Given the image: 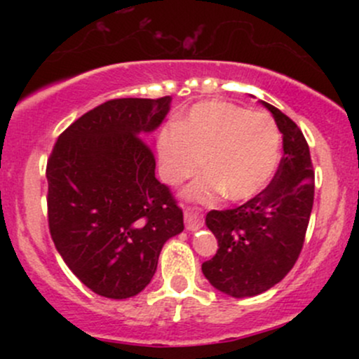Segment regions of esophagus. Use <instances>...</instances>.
Here are the masks:
<instances>
[{
  "label": "esophagus",
  "mask_w": 359,
  "mask_h": 359,
  "mask_svg": "<svg viewBox=\"0 0 359 359\" xmlns=\"http://www.w3.org/2000/svg\"><path fill=\"white\" fill-rule=\"evenodd\" d=\"M184 221H185V228H187L189 231H197V229L203 228V224H204L203 216H201L199 211H196V209H192V208L185 209Z\"/></svg>",
  "instance_id": "1"
}]
</instances>
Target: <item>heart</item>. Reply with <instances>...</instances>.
<instances>
[{
    "label": "heart",
    "mask_w": 359,
    "mask_h": 359,
    "mask_svg": "<svg viewBox=\"0 0 359 359\" xmlns=\"http://www.w3.org/2000/svg\"><path fill=\"white\" fill-rule=\"evenodd\" d=\"M160 175L179 185L204 167L205 174L184 196L211 204L226 194L231 201L258 196L273 179L282 137L273 118L228 101L194 104L177 125L158 137Z\"/></svg>",
    "instance_id": "heart-1"
}]
</instances>
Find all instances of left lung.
Instances as JSON below:
<instances>
[{
	"label": "left lung",
	"mask_w": 359,
	"mask_h": 359,
	"mask_svg": "<svg viewBox=\"0 0 359 359\" xmlns=\"http://www.w3.org/2000/svg\"><path fill=\"white\" fill-rule=\"evenodd\" d=\"M262 104L283 137L273 179L248 203L205 216L219 248L203 263V273L214 288L236 299L263 294L292 270L314 204V172L302 131L275 106Z\"/></svg>",
	"instance_id": "1"
}]
</instances>
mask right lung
<instances>
[{"label": "right lung", "mask_w": 359, "mask_h": 359, "mask_svg": "<svg viewBox=\"0 0 359 359\" xmlns=\"http://www.w3.org/2000/svg\"><path fill=\"white\" fill-rule=\"evenodd\" d=\"M170 96L102 102L57 138L47 162L48 228L65 265L94 294L128 299L154 278L160 251L184 231L182 209L155 177L145 142Z\"/></svg>", "instance_id": "1"}]
</instances>
